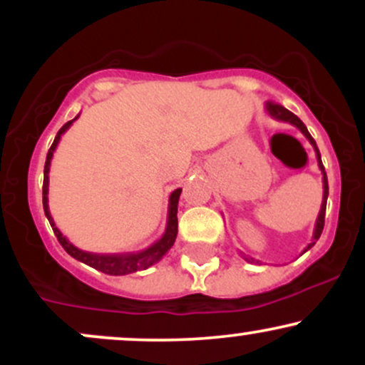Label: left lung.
<instances>
[{
  "mask_svg": "<svg viewBox=\"0 0 365 365\" xmlns=\"http://www.w3.org/2000/svg\"><path fill=\"white\" fill-rule=\"evenodd\" d=\"M264 108H266V113H267V115L271 116V118H274V120H278V121H288V123H292L293 127L299 128L300 132H302L304 135H305V139H307L309 142H311V145L314 148V150H316L317 166H319V170H321V173H322V188H324V194H322L321 211H319V215H317L316 226H314V235H312V240H311V244H309V245L305 247V249L302 250V254H305V252H307L309 249H311V247L316 245V242L319 240V237H321V233H322V228H324L326 202H328V177H326L324 166H322V161H321V153H319V149H317L316 140L312 139V135H311V133H309L307 127H305V125L302 123V120H300L299 116H297V115H293L292 111H288L287 108H283L282 104H274V103L267 101L266 104H264ZM244 257H245V261H249V262H259V261H255V259H252V257H247V255H244Z\"/></svg>",
  "mask_w": 365,
  "mask_h": 365,
  "instance_id": "8db88e82",
  "label": "left lung"
}]
</instances>
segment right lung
<instances>
[{
	"instance_id": "right-lung-1",
	"label": "right lung",
	"mask_w": 365,
	"mask_h": 365,
	"mask_svg": "<svg viewBox=\"0 0 365 365\" xmlns=\"http://www.w3.org/2000/svg\"><path fill=\"white\" fill-rule=\"evenodd\" d=\"M81 115L75 116L73 120H70L68 123H65L60 128V132L56 133L54 137V142L51 144V148L48 150V156H46V165H44V183H43V207H44V215L48 217L49 225H51L54 235H56L58 242H60L63 249L66 250L73 259L81 261L87 266L94 267V269L101 271L104 274H111V276H123V274H130L135 273V271H142L148 269V267L153 266V264L159 262L163 259L168 250L173 247L175 238H177L178 233V199L180 194H182V188H177V190L171 192L170 195V204H168V220H166V230L163 233V237L159 238L158 242H154L153 245H149L148 249L139 250V252H127V254H94V252H87V250L78 249L75 247L72 242L68 240L63 233L58 230V226L54 225V220L49 212V206H48V192H49V168H51V159H53V153L58 148V142H60L61 135L66 132L75 120L78 118Z\"/></svg>"
}]
</instances>
